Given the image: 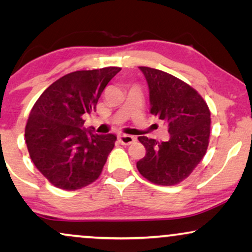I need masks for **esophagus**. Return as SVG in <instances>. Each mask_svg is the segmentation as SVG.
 <instances>
[{
	"label": "esophagus",
	"instance_id": "obj_1",
	"mask_svg": "<svg viewBox=\"0 0 252 252\" xmlns=\"http://www.w3.org/2000/svg\"><path fill=\"white\" fill-rule=\"evenodd\" d=\"M118 139H119V142L124 144V146H129V144L135 142V137L132 135H126V134H122V135H119Z\"/></svg>",
	"mask_w": 252,
	"mask_h": 252
}]
</instances>
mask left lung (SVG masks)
Listing matches in <instances>:
<instances>
[{
    "mask_svg": "<svg viewBox=\"0 0 252 252\" xmlns=\"http://www.w3.org/2000/svg\"><path fill=\"white\" fill-rule=\"evenodd\" d=\"M149 87L150 113L168 126L170 139L139 141L147 154L136 163L142 177L159 186H173L188 178L204 157L210 137V110L201 95L166 72L140 66Z\"/></svg>",
    "mask_w": 252,
    "mask_h": 252,
    "instance_id": "left-lung-1",
    "label": "left lung"
}]
</instances>
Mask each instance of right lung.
Listing matches in <instances>:
<instances>
[{
    "mask_svg": "<svg viewBox=\"0 0 252 252\" xmlns=\"http://www.w3.org/2000/svg\"><path fill=\"white\" fill-rule=\"evenodd\" d=\"M122 70L75 71L44 91L30 112L25 140L37 170L55 187L77 190L99 177L117 140L82 128L109 81Z\"/></svg>",
    "mask_w": 252,
    "mask_h": 252,
    "instance_id": "1",
    "label": "right lung"
}]
</instances>
